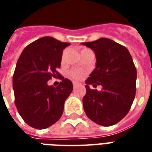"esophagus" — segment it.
Wrapping results in <instances>:
<instances>
[{"mask_svg": "<svg viewBox=\"0 0 152 152\" xmlns=\"http://www.w3.org/2000/svg\"><path fill=\"white\" fill-rule=\"evenodd\" d=\"M72 84H73V88H76V86L78 85V83H76V82H73V83H72Z\"/></svg>", "mask_w": 152, "mask_h": 152, "instance_id": "34e87169", "label": "esophagus"}]
</instances>
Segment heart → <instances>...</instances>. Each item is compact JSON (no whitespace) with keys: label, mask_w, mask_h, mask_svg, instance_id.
<instances>
[{"label":"heart","mask_w":152,"mask_h":152,"mask_svg":"<svg viewBox=\"0 0 152 152\" xmlns=\"http://www.w3.org/2000/svg\"><path fill=\"white\" fill-rule=\"evenodd\" d=\"M85 50H88V49H83L81 52ZM85 72L82 71V70H79V69H72L69 72V76L71 77L72 79L73 80H80L82 79L85 76Z\"/></svg>","instance_id":"b5f03b06"}]
</instances>
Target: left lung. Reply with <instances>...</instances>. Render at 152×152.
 Segmentation results:
<instances>
[{
  "mask_svg": "<svg viewBox=\"0 0 152 152\" xmlns=\"http://www.w3.org/2000/svg\"><path fill=\"white\" fill-rule=\"evenodd\" d=\"M95 52L96 67L86 80L83 110L98 125L110 126L129 113L136 95L137 69L128 49L110 39L81 43ZM101 85L100 92L89 85Z\"/></svg>",
  "mask_w": 152,
  "mask_h": 152,
  "instance_id": "1",
  "label": "left lung"
}]
</instances>
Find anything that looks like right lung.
<instances>
[{
  "mask_svg": "<svg viewBox=\"0 0 152 152\" xmlns=\"http://www.w3.org/2000/svg\"><path fill=\"white\" fill-rule=\"evenodd\" d=\"M70 43L53 37H42L23 50L13 74L12 87L17 110L27 125L44 129L61 117L64 104L72 91V83L57 71L61 67L63 50ZM57 76V88L47 81Z\"/></svg>",
  "mask_w": 152,
  "mask_h": 152,
  "instance_id": "add662e5",
  "label": "right lung"
}]
</instances>
